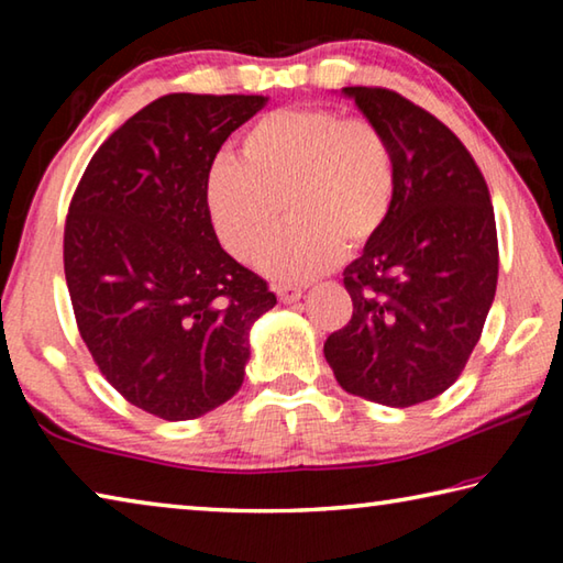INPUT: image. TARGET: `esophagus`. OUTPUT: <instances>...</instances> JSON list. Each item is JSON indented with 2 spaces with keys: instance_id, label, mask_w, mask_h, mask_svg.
<instances>
[{
  "instance_id": "34e87169",
  "label": "esophagus",
  "mask_w": 563,
  "mask_h": 563,
  "mask_svg": "<svg viewBox=\"0 0 563 563\" xmlns=\"http://www.w3.org/2000/svg\"><path fill=\"white\" fill-rule=\"evenodd\" d=\"M275 292H278L280 302H295V300L302 298L305 288H302V285H278V288H275Z\"/></svg>"
}]
</instances>
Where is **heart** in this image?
<instances>
[{
  "label": "heart",
  "instance_id": "1",
  "mask_svg": "<svg viewBox=\"0 0 563 563\" xmlns=\"http://www.w3.org/2000/svg\"><path fill=\"white\" fill-rule=\"evenodd\" d=\"M395 184L393 146L377 123L330 109H280L245 131L241 161L211 166L206 206L225 251L255 263L285 202L294 223L261 268L273 280L302 283L375 241Z\"/></svg>",
  "mask_w": 563,
  "mask_h": 563
}]
</instances>
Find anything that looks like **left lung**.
Listing matches in <instances>:
<instances>
[{"mask_svg":"<svg viewBox=\"0 0 563 563\" xmlns=\"http://www.w3.org/2000/svg\"><path fill=\"white\" fill-rule=\"evenodd\" d=\"M393 146L395 201L383 231L345 268L352 318L325 342L350 395L412 407L456 383L497 292L489 188L470 151L399 93L345 87Z\"/></svg>","mask_w":563,"mask_h":563,"instance_id":"obj_1","label":"left lung"}]
</instances>
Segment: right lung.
I'll list each match as a JSON object with an SVG mask.
<instances>
[{
  "label": "right lung",
  "instance_id": "obj_1",
  "mask_svg": "<svg viewBox=\"0 0 563 563\" xmlns=\"http://www.w3.org/2000/svg\"><path fill=\"white\" fill-rule=\"evenodd\" d=\"M265 103L243 93L151 101L99 146L66 216L81 340L117 393L168 422L241 389L253 322L278 302L223 251L206 206L216 154Z\"/></svg>",
  "mask_w": 563,
  "mask_h": 563
}]
</instances>
